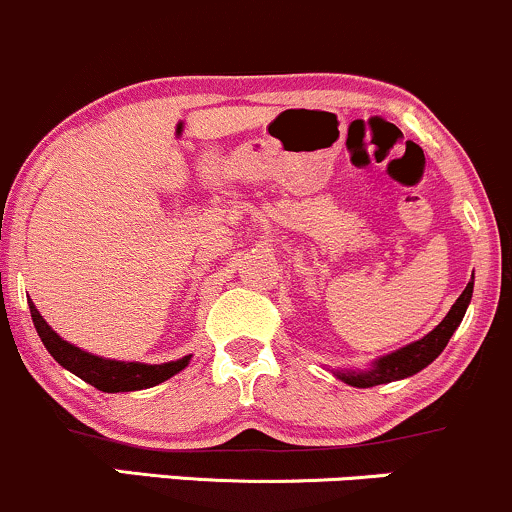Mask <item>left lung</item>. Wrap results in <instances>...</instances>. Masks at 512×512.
<instances>
[{
  "label": "left lung",
  "mask_w": 512,
  "mask_h": 512,
  "mask_svg": "<svg viewBox=\"0 0 512 512\" xmlns=\"http://www.w3.org/2000/svg\"><path fill=\"white\" fill-rule=\"evenodd\" d=\"M472 289L474 284L469 281L467 289L460 293L455 303H452L450 313L443 317V322L436 327L433 332H428L424 339L419 342L404 346V349L395 351V354H387L375 361V366L370 370H361V373H337V378H342L344 383L354 385V387H373V385H385L392 383V380H402L409 378V375L419 373L421 368H426L433 358H438L440 351L445 349L450 342L452 332L460 327L464 310H467L469 301H472Z\"/></svg>",
  "instance_id": "obj_1"
}]
</instances>
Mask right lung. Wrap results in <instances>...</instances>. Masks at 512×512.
Here are the masks:
<instances>
[{
    "instance_id": "1",
    "label": "right lung",
    "mask_w": 512,
    "mask_h": 512,
    "mask_svg": "<svg viewBox=\"0 0 512 512\" xmlns=\"http://www.w3.org/2000/svg\"><path fill=\"white\" fill-rule=\"evenodd\" d=\"M31 305V317L38 337L43 339L45 349L50 351V356L60 363L62 368L72 370L74 375H79L81 380L88 385H93L96 390L103 392H132V390H146V387H154L163 380L173 378L175 373H180L187 366L190 356L180 358V361L161 363V366H146V363H125V361H110V358L93 356L88 351H81L57 334L48 322L43 320V315L38 313L33 301Z\"/></svg>"
}]
</instances>
